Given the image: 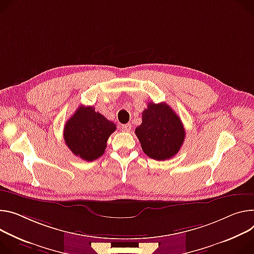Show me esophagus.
<instances>
[{
    "instance_id": "34e87169",
    "label": "esophagus",
    "mask_w": 254,
    "mask_h": 254,
    "mask_svg": "<svg viewBox=\"0 0 254 254\" xmlns=\"http://www.w3.org/2000/svg\"><path fill=\"white\" fill-rule=\"evenodd\" d=\"M122 129H123V131H125V132H128V131L131 130V126H130L129 124H127V125H123V126H122Z\"/></svg>"
}]
</instances>
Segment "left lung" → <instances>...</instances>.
Returning a JSON list of instances; mask_svg holds the SVG:
<instances>
[{"label": "left lung", "mask_w": 254, "mask_h": 254, "mask_svg": "<svg viewBox=\"0 0 254 254\" xmlns=\"http://www.w3.org/2000/svg\"><path fill=\"white\" fill-rule=\"evenodd\" d=\"M142 124L135 128L144 153L150 158L164 161L175 156L186 137L181 120L165 103L149 102L142 113Z\"/></svg>", "instance_id": "left-lung-1"}]
</instances>
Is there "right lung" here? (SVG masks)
<instances>
[{"instance_id":"obj_1","label":"right lung","mask_w":254,"mask_h":254,"mask_svg":"<svg viewBox=\"0 0 254 254\" xmlns=\"http://www.w3.org/2000/svg\"><path fill=\"white\" fill-rule=\"evenodd\" d=\"M117 129L92 106H80L65 123L64 139L74 155L91 162L101 157L110 134Z\"/></svg>"}]
</instances>
